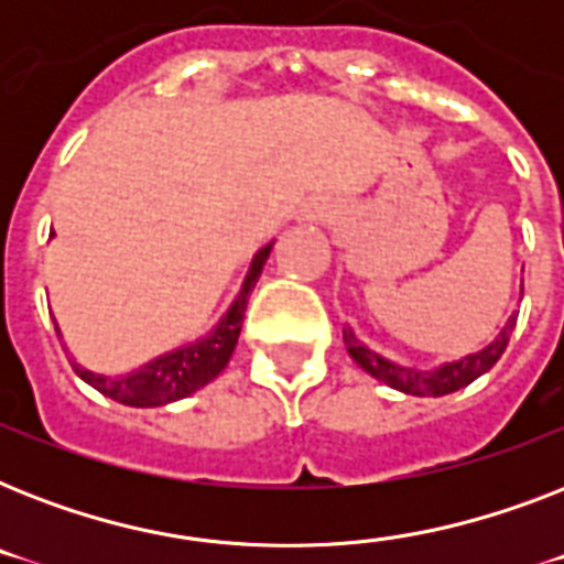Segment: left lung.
<instances>
[{
	"instance_id": "obj_1",
	"label": "left lung",
	"mask_w": 564,
	"mask_h": 564,
	"mask_svg": "<svg viewBox=\"0 0 564 564\" xmlns=\"http://www.w3.org/2000/svg\"><path fill=\"white\" fill-rule=\"evenodd\" d=\"M521 292H524V281H521ZM518 316L507 318V325L500 327V334L491 339L489 345H482L480 351L465 354L459 360L438 362V366H430V369H415V366H401V362L389 360L383 354L371 351L369 345H362L357 336H354L351 327H345L343 339L345 348L351 354V360L360 366L366 375H371L380 383L392 386L403 394H415V398H442V394H451L463 386L474 383L477 377H482L486 371L500 360V354L507 351L509 336L516 330Z\"/></svg>"
}]
</instances>
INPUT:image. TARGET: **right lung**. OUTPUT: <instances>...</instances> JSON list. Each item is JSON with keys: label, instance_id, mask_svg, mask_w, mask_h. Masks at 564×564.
Returning <instances> with one entry per match:
<instances>
[{"label": "right lung", "instance_id": "1", "mask_svg": "<svg viewBox=\"0 0 564 564\" xmlns=\"http://www.w3.org/2000/svg\"><path fill=\"white\" fill-rule=\"evenodd\" d=\"M272 242H265L254 257H251V265H248L246 281L239 286L237 299L230 301V307L225 310V316L213 325L210 334H204L202 339L195 343L178 345L172 351L154 357V360L143 362L140 369L126 371V375H99V371L84 369L82 362H75L69 357V366L84 383H90L96 392H101L105 398L117 403H126V406H166L172 401H181L187 394L198 392L202 386H207L210 380L225 371L230 354L237 348L239 330H242V316H246L248 295L254 290L257 278L263 272L265 260L272 254ZM57 339L61 336V327L55 322ZM66 351V345H64Z\"/></svg>", "mask_w": 564, "mask_h": 564}]
</instances>
